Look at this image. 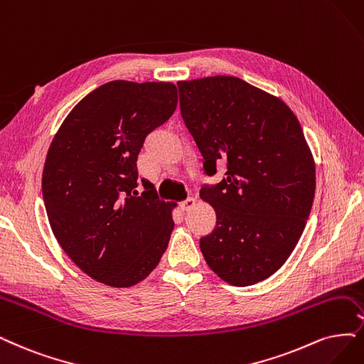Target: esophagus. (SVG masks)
Here are the masks:
<instances>
[{
	"mask_svg": "<svg viewBox=\"0 0 364 364\" xmlns=\"http://www.w3.org/2000/svg\"><path fill=\"white\" fill-rule=\"evenodd\" d=\"M193 205H195V198H187V199H184V200H181V203H180V208L183 211H187V210L193 208Z\"/></svg>",
	"mask_w": 364,
	"mask_h": 364,
	"instance_id": "1",
	"label": "esophagus"
}]
</instances>
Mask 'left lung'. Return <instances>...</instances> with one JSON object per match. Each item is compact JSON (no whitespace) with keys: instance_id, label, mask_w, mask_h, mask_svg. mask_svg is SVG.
<instances>
[{"instance_id":"1","label":"left lung","mask_w":364,"mask_h":364,"mask_svg":"<svg viewBox=\"0 0 364 364\" xmlns=\"http://www.w3.org/2000/svg\"><path fill=\"white\" fill-rule=\"evenodd\" d=\"M180 111L203 154L216 228L199 240L211 270L234 287L270 277L297 246L315 196V164L297 117L234 76L181 80Z\"/></svg>"}]
</instances>
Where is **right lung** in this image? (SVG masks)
Wrapping results in <instances>:
<instances>
[{
	"label": "right lung",
	"instance_id": "right-lung-1",
	"mask_svg": "<svg viewBox=\"0 0 364 364\" xmlns=\"http://www.w3.org/2000/svg\"><path fill=\"white\" fill-rule=\"evenodd\" d=\"M175 106L171 82L112 80L73 107L49 146L42 192L52 232L80 270L105 285H136L168 247L175 204L153 191L138 193L136 161Z\"/></svg>",
	"mask_w": 364,
	"mask_h": 364
}]
</instances>
